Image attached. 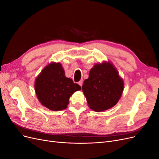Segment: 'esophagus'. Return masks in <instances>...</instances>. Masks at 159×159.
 Here are the masks:
<instances>
[{"instance_id":"obj_1","label":"esophagus","mask_w":159,"mask_h":159,"mask_svg":"<svg viewBox=\"0 0 159 159\" xmlns=\"http://www.w3.org/2000/svg\"><path fill=\"white\" fill-rule=\"evenodd\" d=\"M78 84L81 87V86H82V85H83V80H80L78 82Z\"/></svg>"}]
</instances>
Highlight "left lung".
<instances>
[{"instance_id":"left-lung-1","label":"left lung","mask_w":159,"mask_h":159,"mask_svg":"<svg viewBox=\"0 0 159 159\" xmlns=\"http://www.w3.org/2000/svg\"><path fill=\"white\" fill-rule=\"evenodd\" d=\"M123 81L110 62L95 64L85 80L82 90L89 107L100 112L113 107L123 91Z\"/></svg>"}]
</instances>
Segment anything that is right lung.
<instances>
[{"label":"right lung","instance_id":"right-lung-1","mask_svg":"<svg viewBox=\"0 0 159 159\" xmlns=\"http://www.w3.org/2000/svg\"><path fill=\"white\" fill-rule=\"evenodd\" d=\"M81 86L65 76L60 63L52 62L43 69L35 81L37 98L44 107L52 111L65 109L70 96Z\"/></svg>","mask_w":159,"mask_h":159}]
</instances>
